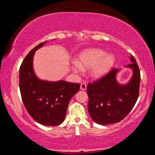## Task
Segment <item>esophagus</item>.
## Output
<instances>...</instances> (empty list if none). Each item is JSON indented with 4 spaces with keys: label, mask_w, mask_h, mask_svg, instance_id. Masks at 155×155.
I'll use <instances>...</instances> for the list:
<instances>
[{
    "label": "esophagus",
    "mask_w": 155,
    "mask_h": 155,
    "mask_svg": "<svg viewBox=\"0 0 155 155\" xmlns=\"http://www.w3.org/2000/svg\"><path fill=\"white\" fill-rule=\"evenodd\" d=\"M81 89L82 90H85L87 89V84L85 83H81Z\"/></svg>",
    "instance_id": "esophagus-1"
}]
</instances>
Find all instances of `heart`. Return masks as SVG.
<instances>
[{
  "mask_svg": "<svg viewBox=\"0 0 155 155\" xmlns=\"http://www.w3.org/2000/svg\"><path fill=\"white\" fill-rule=\"evenodd\" d=\"M79 62L73 61L72 68L76 73L83 72L84 68H92L91 73L96 77L105 74L114 63V57L111 54H105L103 51L98 48L88 49L81 52L78 57Z\"/></svg>",
  "mask_w": 155,
  "mask_h": 155,
  "instance_id": "b5f03b06",
  "label": "heart"
}]
</instances>
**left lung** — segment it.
I'll return each mask as SVG.
<instances>
[{
	"label": "left lung",
	"instance_id": "left-lung-1",
	"mask_svg": "<svg viewBox=\"0 0 155 155\" xmlns=\"http://www.w3.org/2000/svg\"><path fill=\"white\" fill-rule=\"evenodd\" d=\"M130 61L132 63L127 66L133 70V76L126 85H120L115 80L118 71L116 68L87 85L88 111L97 124L106 125L119 122L129 114L137 102L140 70L133 55Z\"/></svg>",
	"mask_w": 155,
	"mask_h": 155
}]
</instances>
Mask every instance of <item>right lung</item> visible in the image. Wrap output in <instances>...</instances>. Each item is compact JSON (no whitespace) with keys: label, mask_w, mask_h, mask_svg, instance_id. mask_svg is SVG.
I'll return each mask as SVG.
<instances>
[{"label":"right lung","mask_w":155,"mask_h":155,"mask_svg":"<svg viewBox=\"0 0 155 155\" xmlns=\"http://www.w3.org/2000/svg\"><path fill=\"white\" fill-rule=\"evenodd\" d=\"M25 57L20 68V90L23 103L33 119L41 124L58 126L64 122L70 99L79 91L80 84L64 81L48 82L37 78L33 70V59L37 49Z\"/></svg>","instance_id":"1"}]
</instances>
